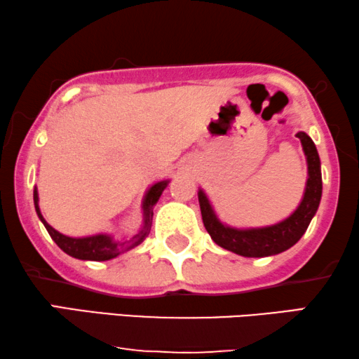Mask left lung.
<instances>
[{
    "label": "left lung",
    "instance_id": "1",
    "mask_svg": "<svg viewBox=\"0 0 359 359\" xmlns=\"http://www.w3.org/2000/svg\"><path fill=\"white\" fill-rule=\"evenodd\" d=\"M297 137L301 139L304 154H306L307 158L309 178L301 204L283 222L259 229L229 227V225H224L217 219L208 196L204 194L203 189H199L198 198L204 227L209 232L210 238L219 247L229 250L232 253L242 255V257L262 258L286 252L287 248L296 245L302 235L306 233L309 224H311L312 217L318 209V204H320L322 173L320 158H318L316 144H313L306 132H297Z\"/></svg>",
    "mask_w": 359,
    "mask_h": 359
}]
</instances>
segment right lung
<instances>
[{
    "mask_svg": "<svg viewBox=\"0 0 359 359\" xmlns=\"http://www.w3.org/2000/svg\"><path fill=\"white\" fill-rule=\"evenodd\" d=\"M170 181H158L151 188L147 191L144 204H142V209H144V224H142V229L137 232L134 237L129 240H124V242H114L109 235H91V237H81V238H73L67 237L60 232H57L55 229L50 227L46 222V219L42 217L41 209H39V194L37 189H34V205H36V212L39 219L42 220V224L46 225L48 235H50L53 242H55L58 247H60L67 255H70L73 258L78 259H91V262H106V259H112L119 257L121 253L127 252V250L137 247L144 242L147 235L150 233L151 227V219H154V205L156 201L160 199L161 193H163L166 186H168Z\"/></svg>",
    "mask_w": 359,
    "mask_h": 359,
    "instance_id": "add662e5",
    "label": "right lung"
}]
</instances>
